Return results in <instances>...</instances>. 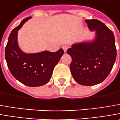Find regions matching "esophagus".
<instances>
[{"label": "esophagus", "instance_id": "1", "mask_svg": "<svg viewBox=\"0 0 120 120\" xmlns=\"http://www.w3.org/2000/svg\"><path fill=\"white\" fill-rule=\"evenodd\" d=\"M62 48H63V50H64V52L66 53V51H67V50H68V46L67 45H63V46H62Z\"/></svg>", "mask_w": 120, "mask_h": 120}]
</instances>
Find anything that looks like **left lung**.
<instances>
[{
    "instance_id": "1",
    "label": "left lung",
    "mask_w": 120,
    "mask_h": 120,
    "mask_svg": "<svg viewBox=\"0 0 120 120\" xmlns=\"http://www.w3.org/2000/svg\"><path fill=\"white\" fill-rule=\"evenodd\" d=\"M85 22L90 31H95L93 39L73 44L67 54L72 57L70 69L74 80L83 86H94L108 76L117 52L113 32L98 20Z\"/></svg>"
}]
</instances>
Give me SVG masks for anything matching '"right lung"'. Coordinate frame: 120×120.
Segmentation results:
<instances>
[{"mask_svg": "<svg viewBox=\"0 0 120 120\" xmlns=\"http://www.w3.org/2000/svg\"><path fill=\"white\" fill-rule=\"evenodd\" d=\"M31 18L24 19L11 32L5 48V58L10 72L17 80L30 87H37L50 81L54 68L64 52L62 48L55 52H23L18 43V32Z\"/></svg>", "mask_w": 120, "mask_h": 120, "instance_id": "right-lung-1", "label": "right lung"}]
</instances>
